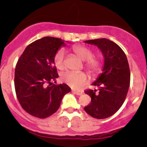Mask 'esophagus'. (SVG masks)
Masks as SVG:
<instances>
[{
    "instance_id": "34e87169",
    "label": "esophagus",
    "mask_w": 147,
    "mask_h": 147,
    "mask_svg": "<svg viewBox=\"0 0 147 147\" xmlns=\"http://www.w3.org/2000/svg\"><path fill=\"white\" fill-rule=\"evenodd\" d=\"M72 92L75 93V94H76L77 95H82V94H83V92H82V91H78V90H72Z\"/></svg>"
}]
</instances>
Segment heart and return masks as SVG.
Segmentation results:
<instances>
[{
    "label": "heart",
    "instance_id": "obj_1",
    "mask_svg": "<svg viewBox=\"0 0 147 147\" xmlns=\"http://www.w3.org/2000/svg\"><path fill=\"white\" fill-rule=\"evenodd\" d=\"M72 51L82 60L84 61V66L90 73L94 75L102 69V60L99 57H93V51L87 46L78 45L72 47ZM65 53L63 50H60L54 56V64L58 69H63L65 67ZM62 80L72 88L79 89L87 81V75L82 72H67L61 76Z\"/></svg>",
    "mask_w": 147,
    "mask_h": 147
}]
</instances>
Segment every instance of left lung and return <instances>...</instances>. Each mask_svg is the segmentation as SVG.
<instances>
[{
	"instance_id": "left-lung-1",
	"label": "left lung",
	"mask_w": 147,
	"mask_h": 147,
	"mask_svg": "<svg viewBox=\"0 0 147 147\" xmlns=\"http://www.w3.org/2000/svg\"><path fill=\"white\" fill-rule=\"evenodd\" d=\"M95 45L104 57L102 72L92 84L98 87L89 90L85 94L91 97V103L84 107L85 112L96 119H105L116 113L124 103L130 83L128 60L121 47L107 38L84 41Z\"/></svg>"
}]
</instances>
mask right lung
I'll use <instances>...</instances> for the list:
<instances>
[{
	"label": "right lung",
	"instance_id": "1",
	"mask_svg": "<svg viewBox=\"0 0 147 147\" xmlns=\"http://www.w3.org/2000/svg\"><path fill=\"white\" fill-rule=\"evenodd\" d=\"M65 42L69 43L44 37L27 46L18 61L14 80L16 95L23 109L32 116L43 119L54 114L63 97L70 92L65 83L50 84L59 77L54 56Z\"/></svg>",
	"mask_w": 147,
	"mask_h": 147
}]
</instances>
